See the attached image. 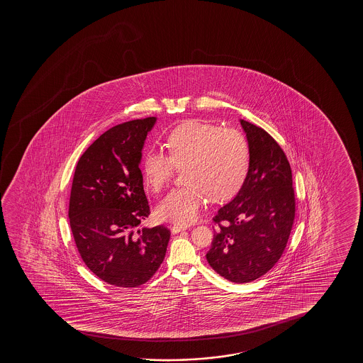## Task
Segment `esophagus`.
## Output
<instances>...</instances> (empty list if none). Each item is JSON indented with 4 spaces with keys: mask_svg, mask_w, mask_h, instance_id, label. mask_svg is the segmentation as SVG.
<instances>
[{
    "mask_svg": "<svg viewBox=\"0 0 363 363\" xmlns=\"http://www.w3.org/2000/svg\"><path fill=\"white\" fill-rule=\"evenodd\" d=\"M187 227L186 225H181V224H174L172 227H171V230H172V233H179V232H182V230H186Z\"/></svg>",
    "mask_w": 363,
    "mask_h": 363,
    "instance_id": "esophagus-1",
    "label": "esophagus"
}]
</instances>
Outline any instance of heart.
Listing matches in <instances>:
<instances>
[{
    "mask_svg": "<svg viewBox=\"0 0 363 363\" xmlns=\"http://www.w3.org/2000/svg\"><path fill=\"white\" fill-rule=\"evenodd\" d=\"M169 156L146 152L141 164L144 184L152 192L164 189L174 167L184 169L182 189H172L156 207L161 220L186 225L196 219L207 201L230 199L243 184L250 164L248 140L235 129L189 120L176 126L166 140Z\"/></svg>",
    "mask_w": 363,
    "mask_h": 363,
    "instance_id": "obj_1",
    "label": "heart"
}]
</instances>
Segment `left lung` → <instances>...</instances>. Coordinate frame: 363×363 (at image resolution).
<instances>
[{"label": "left lung", "instance_id": "obj_1", "mask_svg": "<svg viewBox=\"0 0 363 363\" xmlns=\"http://www.w3.org/2000/svg\"><path fill=\"white\" fill-rule=\"evenodd\" d=\"M239 121L250 150L248 174L237 196L216 214L219 228L206 258L220 277L242 284L263 277L281 257L293 228L295 194L278 143L262 128Z\"/></svg>", "mask_w": 363, "mask_h": 363}]
</instances>
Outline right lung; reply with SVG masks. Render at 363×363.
Segmentation results:
<instances>
[{"instance_id":"obj_1","label":"right lung","mask_w":363,"mask_h":363,"mask_svg":"<svg viewBox=\"0 0 363 363\" xmlns=\"http://www.w3.org/2000/svg\"><path fill=\"white\" fill-rule=\"evenodd\" d=\"M156 118L131 120L100 135L75 167L70 229L85 265L105 283L136 288L164 262V225L136 229L150 207L139 164Z\"/></svg>"}]
</instances>
